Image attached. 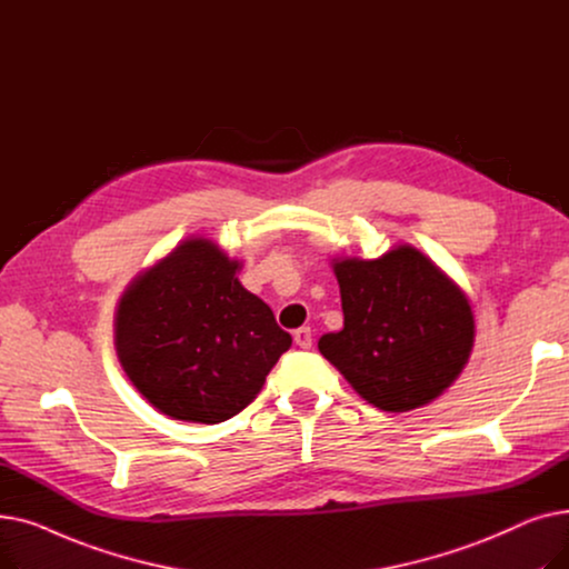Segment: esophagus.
Segmentation results:
<instances>
[{
  "mask_svg": "<svg viewBox=\"0 0 569 569\" xmlns=\"http://www.w3.org/2000/svg\"><path fill=\"white\" fill-rule=\"evenodd\" d=\"M292 339H295V343L300 346V348H311V343H313V335H311V327H300V330H295V335H292Z\"/></svg>",
  "mask_w": 569,
  "mask_h": 569,
  "instance_id": "obj_1",
  "label": "esophagus"
}]
</instances>
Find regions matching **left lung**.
Masks as SVG:
<instances>
[{
	"mask_svg": "<svg viewBox=\"0 0 569 569\" xmlns=\"http://www.w3.org/2000/svg\"><path fill=\"white\" fill-rule=\"evenodd\" d=\"M343 330L320 352L380 410L433 401L468 362L475 320L463 292L425 253L397 247L376 260H335Z\"/></svg>",
	"mask_w": 569,
	"mask_h": 569,
	"instance_id": "8db88e82",
	"label": "left lung"
}]
</instances>
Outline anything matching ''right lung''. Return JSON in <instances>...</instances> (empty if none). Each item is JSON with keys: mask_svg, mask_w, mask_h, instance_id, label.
<instances>
[{"mask_svg": "<svg viewBox=\"0 0 569 569\" xmlns=\"http://www.w3.org/2000/svg\"><path fill=\"white\" fill-rule=\"evenodd\" d=\"M209 239H187L122 295L119 362L172 420L219 425L242 412L292 339Z\"/></svg>", "mask_w": 569, "mask_h": 569, "instance_id": "right-lung-1", "label": "right lung"}]
</instances>
